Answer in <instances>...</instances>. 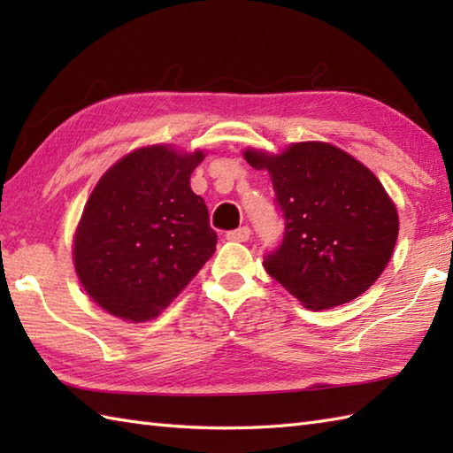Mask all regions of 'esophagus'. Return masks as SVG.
I'll return each instance as SVG.
<instances>
[{
  "instance_id": "34e87169",
  "label": "esophagus",
  "mask_w": 453,
  "mask_h": 453,
  "mask_svg": "<svg viewBox=\"0 0 453 453\" xmlns=\"http://www.w3.org/2000/svg\"><path fill=\"white\" fill-rule=\"evenodd\" d=\"M226 237L229 239V242L243 243V242H249V237H251V229H249L247 226H243V227H239V229H234V232H227Z\"/></svg>"
}]
</instances>
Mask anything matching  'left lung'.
I'll use <instances>...</instances> for the list:
<instances>
[{
	"instance_id": "1",
	"label": "left lung",
	"mask_w": 453,
	"mask_h": 453,
	"mask_svg": "<svg viewBox=\"0 0 453 453\" xmlns=\"http://www.w3.org/2000/svg\"><path fill=\"white\" fill-rule=\"evenodd\" d=\"M243 157L271 173L284 211L282 245L263 263L276 282L317 311L356 300L378 280L399 216L364 163L326 142H297L280 153L247 148Z\"/></svg>"
}]
</instances>
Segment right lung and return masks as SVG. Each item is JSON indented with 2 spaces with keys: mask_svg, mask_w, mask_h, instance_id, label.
<instances>
[{
  "mask_svg": "<svg viewBox=\"0 0 453 453\" xmlns=\"http://www.w3.org/2000/svg\"><path fill=\"white\" fill-rule=\"evenodd\" d=\"M204 156L153 143L95 185L73 235V266L101 310L130 323L156 319L214 255L208 208L190 188Z\"/></svg>",
  "mask_w": 453,
  "mask_h": 453,
  "instance_id": "1",
  "label": "right lung"
}]
</instances>
